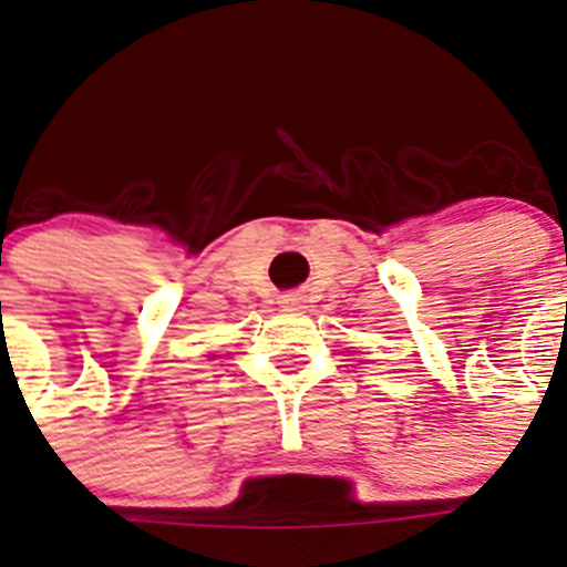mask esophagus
Here are the masks:
<instances>
[{
	"label": "esophagus",
	"instance_id": "34e87169",
	"mask_svg": "<svg viewBox=\"0 0 567 567\" xmlns=\"http://www.w3.org/2000/svg\"><path fill=\"white\" fill-rule=\"evenodd\" d=\"M301 301H305V296L285 293L282 299H279V305H282V308H288V310H296V308H301Z\"/></svg>",
	"mask_w": 567,
	"mask_h": 567
}]
</instances>
